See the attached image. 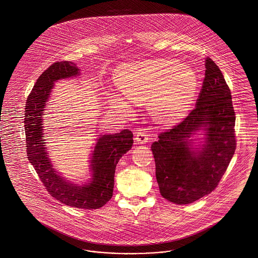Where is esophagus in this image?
<instances>
[{
    "label": "esophagus",
    "mask_w": 258,
    "mask_h": 258,
    "mask_svg": "<svg viewBox=\"0 0 258 258\" xmlns=\"http://www.w3.org/2000/svg\"><path fill=\"white\" fill-rule=\"evenodd\" d=\"M150 133L146 129H140L135 136V140L138 144H147L150 140Z\"/></svg>",
    "instance_id": "1"
}]
</instances>
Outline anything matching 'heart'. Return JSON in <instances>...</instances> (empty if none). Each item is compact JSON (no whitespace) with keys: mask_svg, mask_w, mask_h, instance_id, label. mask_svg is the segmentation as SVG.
I'll list each match as a JSON object with an SVG mask.
<instances>
[{"mask_svg":"<svg viewBox=\"0 0 258 258\" xmlns=\"http://www.w3.org/2000/svg\"><path fill=\"white\" fill-rule=\"evenodd\" d=\"M122 93L133 102L146 104L160 124L171 125L184 117L195 100L198 81L195 72L176 60H146L122 65L116 72ZM119 109L128 110L129 101L114 96Z\"/></svg>","mask_w":258,"mask_h":258,"instance_id":"obj_1","label":"heart"}]
</instances>
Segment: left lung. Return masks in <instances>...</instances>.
I'll list each match as a JSON object with an SVG mask.
<instances>
[{"label":"left lung","instance_id":"8db88e82","mask_svg":"<svg viewBox=\"0 0 258 258\" xmlns=\"http://www.w3.org/2000/svg\"><path fill=\"white\" fill-rule=\"evenodd\" d=\"M205 68L194 109L172 129L162 132L151 147L160 192L178 205L192 203L218 186L236 147L231 91L210 58H206ZM201 130L204 144L193 150L190 137Z\"/></svg>","mask_w":258,"mask_h":258}]
</instances>
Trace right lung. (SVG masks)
I'll use <instances>...</instances> for the list:
<instances>
[{"mask_svg": "<svg viewBox=\"0 0 258 258\" xmlns=\"http://www.w3.org/2000/svg\"><path fill=\"white\" fill-rule=\"evenodd\" d=\"M76 64L63 61L52 64L37 79L26 99L24 131L27 159L47 191L65 205L80 209H98L112 197L116 164L133 145V133L125 129L117 134L99 135L94 147L92 179L85 185L71 183L60 176L50 162L43 139V111L54 82L80 75Z\"/></svg>", "mask_w": 258, "mask_h": 258, "instance_id": "1", "label": "right lung"}]
</instances>
